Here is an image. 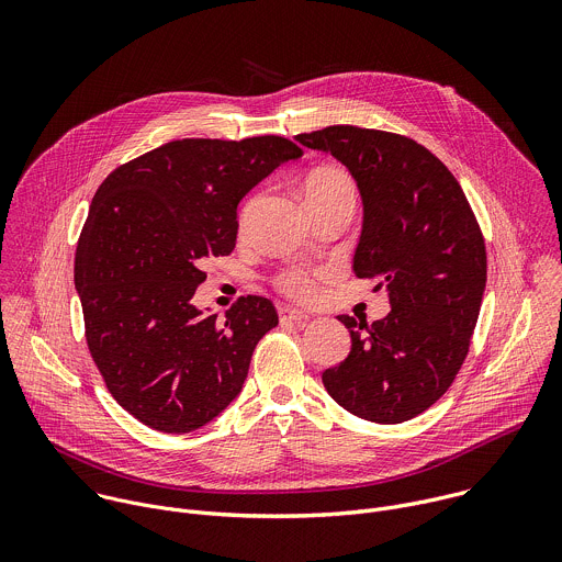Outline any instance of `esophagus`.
Here are the masks:
<instances>
[{
	"instance_id": "esophagus-1",
	"label": "esophagus",
	"mask_w": 562,
	"mask_h": 562,
	"mask_svg": "<svg viewBox=\"0 0 562 562\" xmlns=\"http://www.w3.org/2000/svg\"><path fill=\"white\" fill-rule=\"evenodd\" d=\"M278 315H280V323H282V325H291V323L302 325V323H306V317H308L304 311H300V308H295V306H282V308L278 311Z\"/></svg>"
}]
</instances>
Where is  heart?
Masks as SVG:
<instances>
[{"instance_id": "1", "label": "heart", "mask_w": 562, "mask_h": 562, "mask_svg": "<svg viewBox=\"0 0 562 562\" xmlns=\"http://www.w3.org/2000/svg\"><path fill=\"white\" fill-rule=\"evenodd\" d=\"M304 200L306 206H329V204H351L356 206L358 200V191H356V182L353 178L340 169V167H319L315 171L308 173L306 182H304ZM251 213V206L245 209L243 213V224L247 222ZM280 289L295 297V300H308L315 291V284L311 280L308 273L300 271V269H291L286 273H282L278 278Z\"/></svg>"}]
</instances>
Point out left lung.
<instances>
[{"label":"left lung","instance_id":"8db88e82","mask_svg":"<svg viewBox=\"0 0 562 562\" xmlns=\"http://www.w3.org/2000/svg\"><path fill=\"white\" fill-rule=\"evenodd\" d=\"M353 176L364 206L353 256L391 313L375 323L338 315L351 351L323 373L349 414L397 425L427 412L458 375L487 284L477 220L451 171L412 137L349 124L300 133Z\"/></svg>","mask_w":562,"mask_h":562}]
</instances>
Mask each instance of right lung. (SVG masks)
<instances>
[{
	"mask_svg": "<svg viewBox=\"0 0 562 562\" xmlns=\"http://www.w3.org/2000/svg\"><path fill=\"white\" fill-rule=\"evenodd\" d=\"M302 148L280 135L239 142L187 137L117 167L98 189L75 251L87 345L106 389L133 418L189 434L220 416L278 325L262 295L224 315L191 297L202 262L228 256L237 204Z\"/></svg>",
	"mask_w": 562,
	"mask_h": 562,
	"instance_id": "obj_1",
	"label": "right lung"
}]
</instances>
